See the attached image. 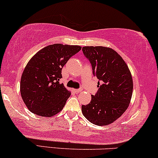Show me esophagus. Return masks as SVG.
Segmentation results:
<instances>
[{
  "label": "esophagus",
  "mask_w": 158,
  "mask_h": 158,
  "mask_svg": "<svg viewBox=\"0 0 158 158\" xmlns=\"http://www.w3.org/2000/svg\"><path fill=\"white\" fill-rule=\"evenodd\" d=\"M73 91H74L75 93H81V92H82V89H73Z\"/></svg>",
  "instance_id": "esophagus-1"
}]
</instances>
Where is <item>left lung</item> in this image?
Masks as SVG:
<instances>
[{"label": "left lung", "mask_w": 158, "mask_h": 158, "mask_svg": "<svg viewBox=\"0 0 158 158\" xmlns=\"http://www.w3.org/2000/svg\"><path fill=\"white\" fill-rule=\"evenodd\" d=\"M82 51L100 82L98 93L92 95L89 104L81 106V111L94 125H108L129 106L133 89L132 75L123 57L111 48L89 46L82 47Z\"/></svg>", "instance_id": "8db88e82"}]
</instances>
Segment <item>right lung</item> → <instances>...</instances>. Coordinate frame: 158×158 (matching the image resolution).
<instances>
[{"mask_svg": "<svg viewBox=\"0 0 158 158\" xmlns=\"http://www.w3.org/2000/svg\"><path fill=\"white\" fill-rule=\"evenodd\" d=\"M81 47L61 44L48 45L30 60L20 80V93L24 103L32 113L50 117L63 109L71 92L63 84L62 69Z\"/></svg>", "mask_w": 158, "mask_h": 158, "instance_id": "right-lung-1", "label": "right lung"}]
</instances>
